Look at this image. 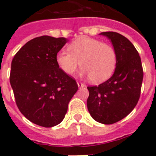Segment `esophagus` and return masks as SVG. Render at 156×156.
Returning a JSON list of instances; mask_svg holds the SVG:
<instances>
[{
	"label": "esophagus",
	"instance_id": "1",
	"mask_svg": "<svg viewBox=\"0 0 156 156\" xmlns=\"http://www.w3.org/2000/svg\"><path fill=\"white\" fill-rule=\"evenodd\" d=\"M77 85H78L79 87H85V85L80 82H77Z\"/></svg>",
	"mask_w": 156,
	"mask_h": 156
}]
</instances>
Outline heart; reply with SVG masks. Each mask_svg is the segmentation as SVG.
Masks as SVG:
<instances>
[{
  "label": "heart",
  "mask_w": 156,
  "mask_h": 156,
  "mask_svg": "<svg viewBox=\"0 0 156 156\" xmlns=\"http://www.w3.org/2000/svg\"><path fill=\"white\" fill-rule=\"evenodd\" d=\"M68 51H59L56 62L65 73L73 75L78 67L80 75L94 83H102L111 77L117 64V54L112 45L100 40L83 36L68 45Z\"/></svg>",
  "instance_id": "heart-1"
}]
</instances>
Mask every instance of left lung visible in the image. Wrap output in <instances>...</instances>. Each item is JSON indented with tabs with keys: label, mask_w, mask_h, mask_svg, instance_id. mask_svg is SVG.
I'll use <instances>...</instances> for the list:
<instances>
[{
	"label": "left lung",
	"mask_w": 156,
	"mask_h": 156,
	"mask_svg": "<svg viewBox=\"0 0 156 156\" xmlns=\"http://www.w3.org/2000/svg\"><path fill=\"white\" fill-rule=\"evenodd\" d=\"M100 35L111 41L117 54V64L108 80L87 87V105L94 120L112 124L130 113L137 104L144 73L138 52L126 37L115 32H103Z\"/></svg>",
	"instance_id": "obj_1"
}]
</instances>
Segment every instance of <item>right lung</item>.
Masks as SVG:
<instances>
[{"label":"right lung","instance_id":"add662e5","mask_svg":"<svg viewBox=\"0 0 156 156\" xmlns=\"http://www.w3.org/2000/svg\"><path fill=\"white\" fill-rule=\"evenodd\" d=\"M67 41L64 37H36L12 59L10 83L18 108L30 122L44 127L63 120L78 90L75 80L56 62V55Z\"/></svg>","mask_w":156,"mask_h":156}]
</instances>
